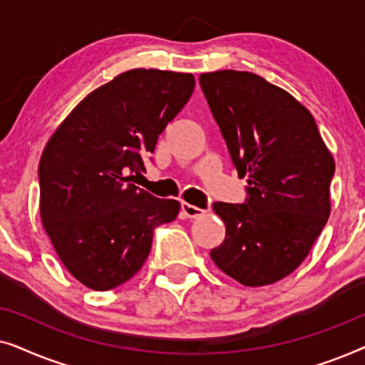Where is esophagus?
Listing matches in <instances>:
<instances>
[{"label":"esophagus","instance_id":"esophagus-1","mask_svg":"<svg viewBox=\"0 0 365 365\" xmlns=\"http://www.w3.org/2000/svg\"><path fill=\"white\" fill-rule=\"evenodd\" d=\"M181 211H182L184 216L189 217V219L201 217L202 214H204V211H202L201 207H196V206H192V204H187V202H182L181 204Z\"/></svg>","mask_w":365,"mask_h":365}]
</instances>
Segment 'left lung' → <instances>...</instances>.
Segmentation results:
<instances>
[{"mask_svg": "<svg viewBox=\"0 0 365 365\" xmlns=\"http://www.w3.org/2000/svg\"><path fill=\"white\" fill-rule=\"evenodd\" d=\"M199 84L239 178H247L242 204H212L226 224L212 261L244 286L281 281L326 226L336 164L312 114L284 89L234 69L204 73Z\"/></svg>", "mask_w": 365, "mask_h": 365, "instance_id": "left-lung-1", "label": "left lung"}]
</instances>
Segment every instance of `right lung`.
Here are the masks:
<instances>
[{"mask_svg":"<svg viewBox=\"0 0 365 365\" xmlns=\"http://www.w3.org/2000/svg\"><path fill=\"white\" fill-rule=\"evenodd\" d=\"M194 76L131 69L88 94L39 161V211L64 267L94 291L129 281L149 256L154 229L179 212L133 184L144 159L191 98Z\"/></svg>","mask_w":365,"mask_h":365,"instance_id":"add662e5","label":"right lung"}]
</instances>
